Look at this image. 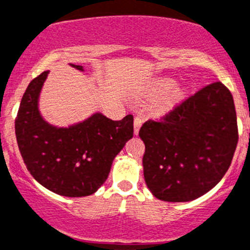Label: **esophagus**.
I'll use <instances>...</instances> for the list:
<instances>
[{"instance_id":"34e87169","label":"esophagus","mask_w":250,"mask_h":250,"mask_svg":"<svg viewBox=\"0 0 250 250\" xmlns=\"http://www.w3.org/2000/svg\"><path fill=\"white\" fill-rule=\"evenodd\" d=\"M142 123H143V121H142L141 117H136V118H134V123H133V125H134V134H138L139 128H141Z\"/></svg>"}]
</instances>
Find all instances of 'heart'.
I'll use <instances>...</instances> for the list:
<instances>
[{"label": "heart", "mask_w": 250, "mask_h": 250, "mask_svg": "<svg viewBox=\"0 0 250 250\" xmlns=\"http://www.w3.org/2000/svg\"><path fill=\"white\" fill-rule=\"evenodd\" d=\"M175 83L177 82L172 78H161V80L153 82V84L150 86L149 96L153 98L163 97L164 94L170 92L158 103L159 113H167V112L173 111L189 97V89L187 87H175Z\"/></svg>", "instance_id": "heart-1"}]
</instances>
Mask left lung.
<instances>
[{
  "label": "left lung",
  "instance_id": "8db88e82",
  "mask_svg": "<svg viewBox=\"0 0 250 250\" xmlns=\"http://www.w3.org/2000/svg\"><path fill=\"white\" fill-rule=\"evenodd\" d=\"M148 189L164 202H189L214 188L238 143L234 101L223 83L204 87L159 122L139 129Z\"/></svg>",
  "mask_w": 250,
  "mask_h": 250
}]
</instances>
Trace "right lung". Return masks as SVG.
I'll use <instances>...</instances> for the list:
<instances>
[{
  "label": "right lung",
  "instance_id": "right-lung-1",
  "mask_svg": "<svg viewBox=\"0 0 250 250\" xmlns=\"http://www.w3.org/2000/svg\"><path fill=\"white\" fill-rule=\"evenodd\" d=\"M69 66L84 71L83 66ZM48 73L31 81L21 100L15 122L20 152L33 178L51 192L91 195L108 178L113 159L133 137V116L112 121L96 112L68 127L49 125L38 108Z\"/></svg>",
  "mask_w": 250,
  "mask_h": 250
}]
</instances>
